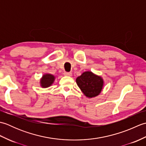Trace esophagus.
Segmentation results:
<instances>
[{
  "mask_svg": "<svg viewBox=\"0 0 146 146\" xmlns=\"http://www.w3.org/2000/svg\"><path fill=\"white\" fill-rule=\"evenodd\" d=\"M64 75L67 76H71V75H72V73H71V72H64Z\"/></svg>",
  "mask_w": 146,
  "mask_h": 146,
  "instance_id": "obj_1",
  "label": "esophagus"
}]
</instances>
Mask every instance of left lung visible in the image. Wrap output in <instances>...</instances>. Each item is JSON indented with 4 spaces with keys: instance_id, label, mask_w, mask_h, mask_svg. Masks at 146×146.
Segmentation results:
<instances>
[{
    "instance_id": "obj_1",
    "label": "left lung",
    "mask_w": 146,
    "mask_h": 146,
    "mask_svg": "<svg viewBox=\"0 0 146 146\" xmlns=\"http://www.w3.org/2000/svg\"><path fill=\"white\" fill-rule=\"evenodd\" d=\"M76 82L86 97L93 98L100 94L104 87V82L100 76L92 71H85L77 77Z\"/></svg>"
}]
</instances>
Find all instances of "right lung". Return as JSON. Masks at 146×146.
Wrapping results in <instances>:
<instances>
[{
  "label": "right lung",
  "instance_id": "right-lung-1",
  "mask_svg": "<svg viewBox=\"0 0 146 146\" xmlns=\"http://www.w3.org/2000/svg\"><path fill=\"white\" fill-rule=\"evenodd\" d=\"M55 80V76L51 74H44L40 80V85L42 88H48L52 85Z\"/></svg>",
  "mask_w": 146,
  "mask_h": 146
}]
</instances>
